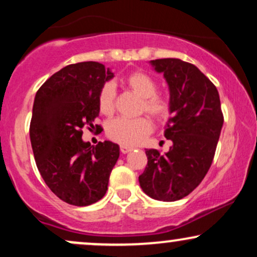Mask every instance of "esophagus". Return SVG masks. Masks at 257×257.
<instances>
[{"label":"esophagus","instance_id":"obj_1","mask_svg":"<svg viewBox=\"0 0 257 257\" xmlns=\"http://www.w3.org/2000/svg\"><path fill=\"white\" fill-rule=\"evenodd\" d=\"M131 151H133V147H129V146H120V152L123 153V155H125V153H128V152H131Z\"/></svg>","mask_w":257,"mask_h":257}]
</instances>
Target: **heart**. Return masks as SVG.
I'll return each instance as SVG.
<instances>
[{"label":"heart","instance_id":"heart-1","mask_svg":"<svg viewBox=\"0 0 257 257\" xmlns=\"http://www.w3.org/2000/svg\"><path fill=\"white\" fill-rule=\"evenodd\" d=\"M125 85L143 98V110L157 119L166 118L169 113V101L164 96L156 94L157 82L145 72L137 71L125 76ZM114 87L112 83L102 85L99 93V108L102 113L110 114L114 108ZM152 131V123L147 117L128 118L118 117L110 120L106 126V134L111 140L125 146L140 144Z\"/></svg>","mask_w":257,"mask_h":257}]
</instances>
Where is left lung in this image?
<instances>
[{
    "label": "left lung",
    "mask_w": 257,
    "mask_h": 257,
    "mask_svg": "<svg viewBox=\"0 0 257 257\" xmlns=\"http://www.w3.org/2000/svg\"><path fill=\"white\" fill-rule=\"evenodd\" d=\"M169 88V113L164 137L173 143L161 155L146 150L147 166L139 176L147 196L175 202L188 196L208 173L219 141L223 116L219 91L194 65L167 58L149 63Z\"/></svg>",
    "instance_id": "8db88e82"
}]
</instances>
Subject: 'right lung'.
Here are the masks:
<instances>
[{"mask_svg":"<svg viewBox=\"0 0 257 257\" xmlns=\"http://www.w3.org/2000/svg\"><path fill=\"white\" fill-rule=\"evenodd\" d=\"M114 77L96 61L67 65L38 89L32 107L30 140L41 176L55 196L76 206L98 202L107 191L119 157L112 141L90 146L84 126L99 116V93Z\"/></svg>","mask_w":257,"mask_h":257,"instance_id":"add662e5","label":"right lung"}]
</instances>
